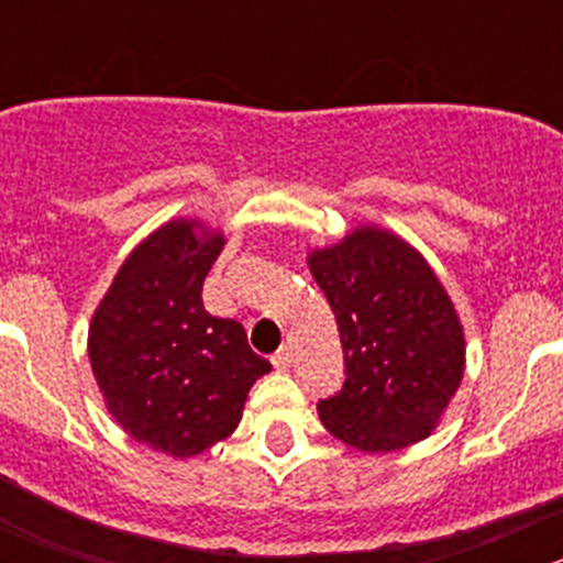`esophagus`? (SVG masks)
<instances>
[{
    "label": "esophagus",
    "instance_id": "obj_1",
    "mask_svg": "<svg viewBox=\"0 0 563 563\" xmlns=\"http://www.w3.org/2000/svg\"><path fill=\"white\" fill-rule=\"evenodd\" d=\"M291 360H294L291 349L283 345V349H277V354L272 356V365H275V371H288V367H291Z\"/></svg>",
    "mask_w": 563,
    "mask_h": 563
}]
</instances>
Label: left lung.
I'll use <instances>...</instances> for the list:
<instances>
[{
    "instance_id": "obj_1",
    "label": "left lung",
    "mask_w": 563,
    "mask_h": 563,
    "mask_svg": "<svg viewBox=\"0 0 563 563\" xmlns=\"http://www.w3.org/2000/svg\"><path fill=\"white\" fill-rule=\"evenodd\" d=\"M345 360L338 395L318 402L323 428L360 452L428 439L465 371L455 305L417 247L378 225L308 253Z\"/></svg>"
}]
</instances>
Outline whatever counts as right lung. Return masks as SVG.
<instances>
[{
	"instance_id": "add662e5",
	"label": "right lung",
	"mask_w": 563,
	"mask_h": 563,
	"mask_svg": "<svg viewBox=\"0 0 563 563\" xmlns=\"http://www.w3.org/2000/svg\"><path fill=\"white\" fill-rule=\"evenodd\" d=\"M223 245L201 220H168L124 258L89 323V362L111 417L172 457L229 439L255 378L272 371L240 321L203 310V277Z\"/></svg>"
}]
</instances>
